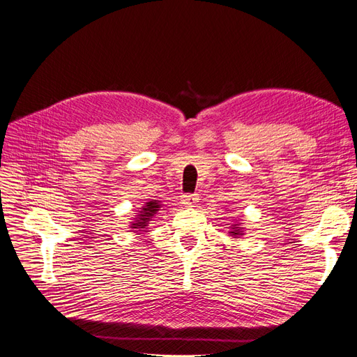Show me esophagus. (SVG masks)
Wrapping results in <instances>:
<instances>
[{"mask_svg":"<svg viewBox=\"0 0 357 357\" xmlns=\"http://www.w3.org/2000/svg\"><path fill=\"white\" fill-rule=\"evenodd\" d=\"M198 195L197 194H185L181 197V201L186 207H194V205L198 202Z\"/></svg>","mask_w":357,"mask_h":357,"instance_id":"obj_1","label":"esophagus"}]
</instances>
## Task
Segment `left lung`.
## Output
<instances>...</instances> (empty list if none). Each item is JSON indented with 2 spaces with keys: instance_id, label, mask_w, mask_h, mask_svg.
I'll return each instance as SVG.
<instances>
[{
  "instance_id": "obj_1",
  "label": "left lung",
  "mask_w": 357,
  "mask_h": 357,
  "mask_svg": "<svg viewBox=\"0 0 357 357\" xmlns=\"http://www.w3.org/2000/svg\"><path fill=\"white\" fill-rule=\"evenodd\" d=\"M240 229H241V227H240ZM240 229H238V227H234V230L231 231V234H233V236H238V234H241V233H240Z\"/></svg>"
}]
</instances>
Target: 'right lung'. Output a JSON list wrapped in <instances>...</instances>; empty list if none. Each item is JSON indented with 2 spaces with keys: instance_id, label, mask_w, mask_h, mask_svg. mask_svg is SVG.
Wrapping results in <instances>:
<instances>
[{
  "instance_id": "add662e5",
  "label": "right lung",
  "mask_w": 357,
  "mask_h": 357,
  "mask_svg": "<svg viewBox=\"0 0 357 357\" xmlns=\"http://www.w3.org/2000/svg\"><path fill=\"white\" fill-rule=\"evenodd\" d=\"M159 201L146 202V207L140 211L142 214H139L136 222L131 224V229H144L147 226V221H150V218L159 211Z\"/></svg>"
}]
</instances>
